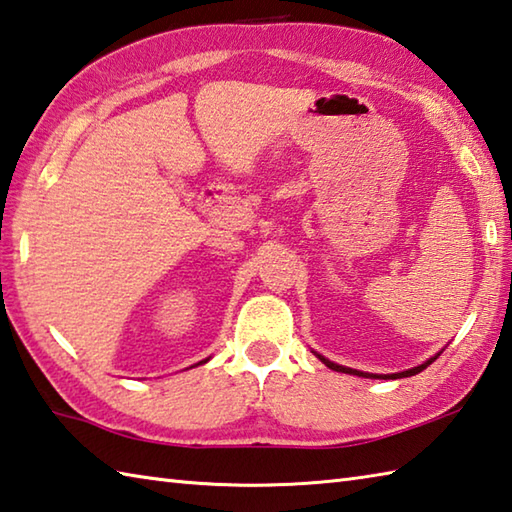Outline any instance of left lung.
Masks as SVG:
<instances>
[{"label": "left lung", "mask_w": 512, "mask_h": 512, "mask_svg": "<svg viewBox=\"0 0 512 512\" xmlns=\"http://www.w3.org/2000/svg\"><path fill=\"white\" fill-rule=\"evenodd\" d=\"M444 350V348H442ZM442 350H439L437 355H433L430 359H426L424 364H419V366H415V368H408V370H402V373H390V375H375V373H364V370H355V368H348V366H339V364H335V362H330L328 357H324V355H319V353H313L319 357V362H324L330 370H337V373H346V375H357V377H366V379H402V377H413V375H417V373H422L424 368H428L430 364L435 362V359L442 355Z\"/></svg>", "instance_id": "obj_1"}]
</instances>
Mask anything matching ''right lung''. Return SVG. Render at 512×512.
Segmentation results:
<instances>
[{
	"instance_id": "obj_1",
	"label": "right lung",
	"mask_w": 512,
	"mask_h": 512,
	"mask_svg": "<svg viewBox=\"0 0 512 512\" xmlns=\"http://www.w3.org/2000/svg\"><path fill=\"white\" fill-rule=\"evenodd\" d=\"M208 359H210V357H206V359H202V362H199V364H206V362H208ZM199 364H195V366H199Z\"/></svg>"
}]
</instances>
